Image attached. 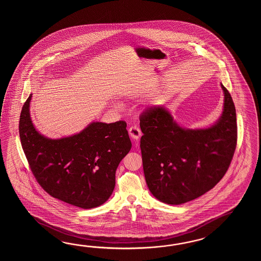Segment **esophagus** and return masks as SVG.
Here are the masks:
<instances>
[{
    "instance_id": "1",
    "label": "esophagus",
    "mask_w": 261,
    "mask_h": 261,
    "mask_svg": "<svg viewBox=\"0 0 261 261\" xmlns=\"http://www.w3.org/2000/svg\"><path fill=\"white\" fill-rule=\"evenodd\" d=\"M128 134L134 141H138V139L142 136V132L140 130V128L136 126H132L128 129Z\"/></svg>"
}]
</instances>
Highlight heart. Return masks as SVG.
<instances>
[{"label":"heart","mask_w":261,"mask_h":261,"mask_svg":"<svg viewBox=\"0 0 261 261\" xmlns=\"http://www.w3.org/2000/svg\"><path fill=\"white\" fill-rule=\"evenodd\" d=\"M115 106H116V108H117V109H120V108H121V105H120V103H116Z\"/></svg>","instance_id":"obj_1"}]
</instances>
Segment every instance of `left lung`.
<instances>
[{"label":"left lung","mask_w":261,"mask_h":261,"mask_svg":"<svg viewBox=\"0 0 261 261\" xmlns=\"http://www.w3.org/2000/svg\"><path fill=\"white\" fill-rule=\"evenodd\" d=\"M220 85L223 111L209 127L185 128L163 106H152L141 116L144 177L161 202L179 205L195 200L227 172L237 143L236 110L229 92Z\"/></svg>","instance_id":"left-lung-1"}]
</instances>
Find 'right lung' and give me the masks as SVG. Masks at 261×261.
Returning a JSON list of instances; mask_svg holds the SVG:
<instances>
[{
  "instance_id": "obj_1",
  "label": "right lung",
  "mask_w": 261,
  "mask_h": 261,
  "mask_svg": "<svg viewBox=\"0 0 261 261\" xmlns=\"http://www.w3.org/2000/svg\"><path fill=\"white\" fill-rule=\"evenodd\" d=\"M33 94L19 118L23 151L40 186L52 197L83 209L101 205L116 185V171L132 148L125 121H93L81 132L51 139L31 117Z\"/></svg>"
}]
</instances>
